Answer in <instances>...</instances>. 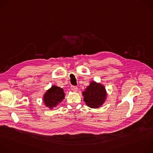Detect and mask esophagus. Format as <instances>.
<instances>
[{
	"label": "esophagus",
	"instance_id": "34e87169",
	"mask_svg": "<svg viewBox=\"0 0 153 153\" xmlns=\"http://www.w3.org/2000/svg\"><path fill=\"white\" fill-rule=\"evenodd\" d=\"M71 89L74 91V92H77L78 90V88L77 86H71Z\"/></svg>",
	"mask_w": 153,
	"mask_h": 153
}]
</instances>
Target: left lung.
Segmentation results:
<instances>
[{
    "label": "left lung",
    "instance_id": "left-lung-1",
    "mask_svg": "<svg viewBox=\"0 0 153 153\" xmlns=\"http://www.w3.org/2000/svg\"><path fill=\"white\" fill-rule=\"evenodd\" d=\"M82 94L85 103L91 108H98L103 105L107 95L105 86L94 81L90 83Z\"/></svg>",
    "mask_w": 153,
    "mask_h": 153
}]
</instances>
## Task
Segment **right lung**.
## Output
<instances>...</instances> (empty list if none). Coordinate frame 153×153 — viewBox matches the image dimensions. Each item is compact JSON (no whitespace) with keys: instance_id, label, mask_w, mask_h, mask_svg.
Instances as JSON below:
<instances>
[{"instance_id":"right-lung-1","label":"right lung","mask_w":153,"mask_h":153,"mask_svg":"<svg viewBox=\"0 0 153 153\" xmlns=\"http://www.w3.org/2000/svg\"><path fill=\"white\" fill-rule=\"evenodd\" d=\"M64 97L65 93L63 89L54 85L44 94L43 97L44 103L47 108L52 109L61 102Z\"/></svg>"}]
</instances>
